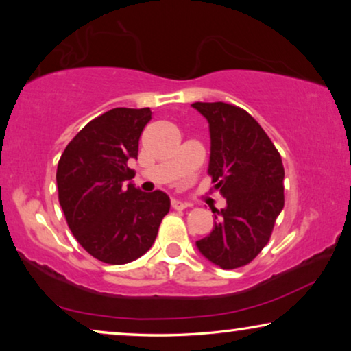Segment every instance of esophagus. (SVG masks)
I'll use <instances>...</instances> for the list:
<instances>
[{
    "label": "esophagus",
    "mask_w": 351,
    "mask_h": 351,
    "mask_svg": "<svg viewBox=\"0 0 351 351\" xmlns=\"http://www.w3.org/2000/svg\"><path fill=\"white\" fill-rule=\"evenodd\" d=\"M171 204H172V208L177 209V210H182V209H185L186 206H189V204H186V203H184V201H180V199H176V198L171 201Z\"/></svg>",
    "instance_id": "1"
}]
</instances>
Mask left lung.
<instances>
[{
    "instance_id": "left-lung-1",
    "label": "left lung",
    "mask_w": 351,
    "mask_h": 351,
    "mask_svg": "<svg viewBox=\"0 0 351 351\" xmlns=\"http://www.w3.org/2000/svg\"><path fill=\"white\" fill-rule=\"evenodd\" d=\"M191 107L209 123L208 174L227 199L223 209L213 210L220 222L196 247L214 265L233 270L267 246L285 208V167L270 137L246 110L223 102Z\"/></svg>"
}]
</instances>
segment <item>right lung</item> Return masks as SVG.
Listing matches in <instances>:
<instances>
[{
    "instance_id": "1",
    "label": "right lung",
    "mask_w": 351,
    "mask_h": 351,
    "mask_svg": "<svg viewBox=\"0 0 351 351\" xmlns=\"http://www.w3.org/2000/svg\"><path fill=\"white\" fill-rule=\"evenodd\" d=\"M150 119V108L108 110L76 134L59 160L56 179L66 223L100 262L123 265L143 256L169 213V196L137 190L128 166L137 160Z\"/></svg>"
}]
</instances>
